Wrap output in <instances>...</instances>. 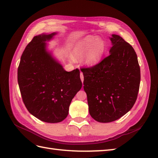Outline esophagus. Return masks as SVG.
<instances>
[{"label":"esophagus","mask_w":158,"mask_h":158,"mask_svg":"<svg viewBox=\"0 0 158 158\" xmlns=\"http://www.w3.org/2000/svg\"><path fill=\"white\" fill-rule=\"evenodd\" d=\"M80 78H81V81H82V83L83 82V73H80Z\"/></svg>","instance_id":"esophagus-1"}]
</instances>
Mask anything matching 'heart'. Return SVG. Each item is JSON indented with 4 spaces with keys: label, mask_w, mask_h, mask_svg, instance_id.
Instances as JSON below:
<instances>
[{
    "label": "heart",
    "mask_w": 158,
    "mask_h": 158,
    "mask_svg": "<svg viewBox=\"0 0 158 158\" xmlns=\"http://www.w3.org/2000/svg\"><path fill=\"white\" fill-rule=\"evenodd\" d=\"M106 45L102 39L96 36H86L74 45L72 55L74 59L80 60L87 66H94L100 62L105 54Z\"/></svg>",
    "instance_id": "b5f03b06"
}]
</instances>
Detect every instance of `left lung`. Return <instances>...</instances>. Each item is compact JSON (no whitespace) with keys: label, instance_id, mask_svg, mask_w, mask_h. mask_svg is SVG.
Masks as SVG:
<instances>
[{"label":"left lung","instance_id":"1","mask_svg":"<svg viewBox=\"0 0 158 158\" xmlns=\"http://www.w3.org/2000/svg\"><path fill=\"white\" fill-rule=\"evenodd\" d=\"M110 40L109 56L94 66L81 69L89 114L101 123L118 119L132 108L140 81L138 58L132 45L117 35Z\"/></svg>","mask_w":158,"mask_h":158}]
</instances>
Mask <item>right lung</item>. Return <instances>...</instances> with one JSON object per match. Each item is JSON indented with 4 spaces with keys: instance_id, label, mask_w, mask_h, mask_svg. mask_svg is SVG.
Here are the masks:
<instances>
[{
    "instance_id": "right-lung-1",
    "label": "right lung",
    "mask_w": 158,
    "mask_h": 158,
    "mask_svg": "<svg viewBox=\"0 0 158 158\" xmlns=\"http://www.w3.org/2000/svg\"><path fill=\"white\" fill-rule=\"evenodd\" d=\"M56 34L34 36L26 47L18 69V85L26 109L47 123H58L66 118L70 102L82 87L79 70L66 71L47 51L45 42Z\"/></svg>"
}]
</instances>
